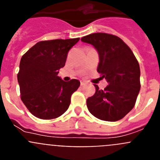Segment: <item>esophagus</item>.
I'll list each match as a JSON object with an SVG mask.
<instances>
[{
    "instance_id": "obj_1",
    "label": "esophagus",
    "mask_w": 160,
    "mask_h": 160,
    "mask_svg": "<svg viewBox=\"0 0 160 160\" xmlns=\"http://www.w3.org/2000/svg\"><path fill=\"white\" fill-rule=\"evenodd\" d=\"M80 83H81V86H84V85H86V82L85 81H80Z\"/></svg>"
}]
</instances>
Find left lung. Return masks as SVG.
<instances>
[{
  "instance_id": "obj_1",
  "label": "left lung",
  "mask_w": 160,
  "mask_h": 160,
  "mask_svg": "<svg viewBox=\"0 0 160 160\" xmlns=\"http://www.w3.org/2000/svg\"><path fill=\"white\" fill-rule=\"evenodd\" d=\"M81 41L97 49V71L109 83L104 90L94 85L95 94L87 100L89 111L104 121L122 119L135 107L140 90V68L136 58L129 46L114 35L95 32Z\"/></svg>"
}]
</instances>
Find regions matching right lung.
<instances>
[{"mask_svg": "<svg viewBox=\"0 0 160 160\" xmlns=\"http://www.w3.org/2000/svg\"><path fill=\"white\" fill-rule=\"evenodd\" d=\"M79 39L42 41L22 56L18 73L21 98L37 118H56L69 108L80 82H64L58 74L64 67L69 50Z\"/></svg>", "mask_w": 160, "mask_h": 160, "instance_id": "right-lung-1", "label": "right lung"}]
</instances>
